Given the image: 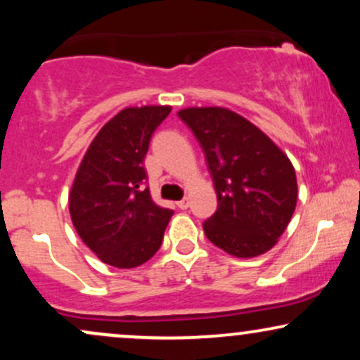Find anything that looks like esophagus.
<instances>
[{"label": "esophagus", "mask_w": 360, "mask_h": 360, "mask_svg": "<svg viewBox=\"0 0 360 360\" xmlns=\"http://www.w3.org/2000/svg\"><path fill=\"white\" fill-rule=\"evenodd\" d=\"M177 206H179L181 210H188L189 208V198H183L181 201H177Z\"/></svg>", "instance_id": "1"}]
</instances>
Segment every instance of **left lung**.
Returning a JSON list of instances; mask_svg holds the SVG:
<instances>
[{"instance_id":"1","label":"left lung","mask_w":360,"mask_h":360,"mask_svg":"<svg viewBox=\"0 0 360 360\" xmlns=\"http://www.w3.org/2000/svg\"><path fill=\"white\" fill-rule=\"evenodd\" d=\"M212 172L218 208L203 223L208 240L233 257H257L286 230L298 200L291 160L249 120L220 106L184 108Z\"/></svg>"}]
</instances>
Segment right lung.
<instances>
[{"label":"right lung","mask_w":360,"mask_h":360,"mask_svg":"<svg viewBox=\"0 0 360 360\" xmlns=\"http://www.w3.org/2000/svg\"><path fill=\"white\" fill-rule=\"evenodd\" d=\"M171 106H131L105 123L82 157L69 193L74 229L98 259L120 269L159 250L172 210L157 206L143 159Z\"/></svg>","instance_id":"add662e5"}]
</instances>
